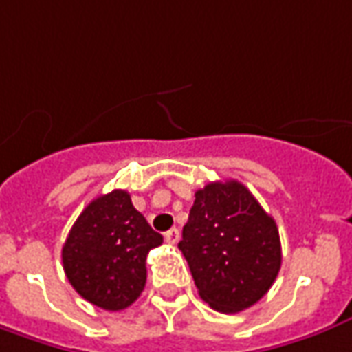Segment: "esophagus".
<instances>
[{"instance_id": "esophagus-1", "label": "esophagus", "mask_w": 352, "mask_h": 352, "mask_svg": "<svg viewBox=\"0 0 352 352\" xmlns=\"http://www.w3.org/2000/svg\"><path fill=\"white\" fill-rule=\"evenodd\" d=\"M164 236H166V243L177 245V241H179V229H169Z\"/></svg>"}]
</instances>
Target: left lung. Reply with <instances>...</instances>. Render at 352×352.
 Instances as JSON below:
<instances>
[{
  "mask_svg": "<svg viewBox=\"0 0 352 352\" xmlns=\"http://www.w3.org/2000/svg\"><path fill=\"white\" fill-rule=\"evenodd\" d=\"M179 250L198 295L226 314L256 305L281 267L276 221L239 181L196 190Z\"/></svg>",
  "mask_w": 352,
  "mask_h": 352,
  "instance_id": "8db88e82",
  "label": "left lung"
}]
</instances>
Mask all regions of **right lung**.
Wrapping results in <instances>:
<instances>
[{
	"mask_svg": "<svg viewBox=\"0 0 352 352\" xmlns=\"http://www.w3.org/2000/svg\"><path fill=\"white\" fill-rule=\"evenodd\" d=\"M164 243L126 190L94 198L76 217L61 258L78 295L109 312L131 307L146 285V256Z\"/></svg>",
	"mask_w": 352,
	"mask_h": 352,
	"instance_id": "right-lung-1",
	"label": "right lung"
}]
</instances>
